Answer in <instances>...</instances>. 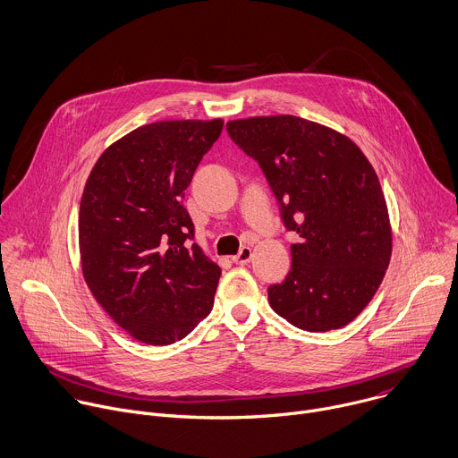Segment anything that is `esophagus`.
<instances>
[{"instance_id": "esophagus-1", "label": "esophagus", "mask_w": 458, "mask_h": 458, "mask_svg": "<svg viewBox=\"0 0 458 458\" xmlns=\"http://www.w3.org/2000/svg\"><path fill=\"white\" fill-rule=\"evenodd\" d=\"M251 257H253V251H251V248H248V246H244L235 257H232V260L235 262V264H241V266H244V264H248L250 260H251Z\"/></svg>"}]
</instances>
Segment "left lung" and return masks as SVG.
<instances>
[{"mask_svg":"<svg viewBox=\"0 0 458 458\" xmlns=\"http://www.w3.org/2000/svg\"><path fill=\"white\" fill-rule=\"evenodd\" d=\"M262 169L291 244V269L267 287L269 306L298 329L351 324L376 294L392 255V228L377 174L345 134L293 116L226 123Z\"/></svg>","mask_w":458,"mask_h":458,"instance_id":"8db88e82","label":"left lung"}]
</instances>
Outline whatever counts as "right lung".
Masks as SVG:
<instances>
[{"label":"right lung","instance_id":"obj_1","mask_svg":"<svg viewBox=\"0 0 458 458\" xmlns=\"http://www.w3.org/2000/svg\"><path fill=\"white\" fill-rule=\"evenodd\" d=\"M223 120H164L111 143L86 182L79 212L84 280L134 340L169 345L214 306L221 267L194 242L185 191Z\"/></svg>","mask_w":458,"mask_h":458}]
</instances>
